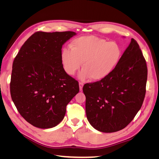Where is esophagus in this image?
Instances as JSON below:
<instances>
[{"label":"esophagus","mask_w":159,"mask_h":159,"mask_svg":"<svg viewBox=\"0 0 159 159\" xmlns=\"http://www.w3.org/2000/svg\"><path fill=\"white\" fill-rule=\"evenodd\" d=\"M79 85H80V90L81 91L83 89V86H84V84L82 82H79Z\"/></svg>","instance_id":"34e87169"}]
</instances>
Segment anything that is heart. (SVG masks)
<instances>
[{
	"mask_svg": "<svg viewBox=\"0 0 159 159\" xmlns=\"http://www.w3.org/2000/svg\"><path fill=\"white\" fill-rule=\"evenodd\" d=\"M60 54L62 68L67 74L74 75L81 66L79 78L99 81L112 73L122 56V48L117 42H108L95 36L76 38Z\"/></svg>",
	"mask_w": 159,
	"mask_h": 159,
	"instance_id": "heart-1",
	"label": "heart"
}]
</instances>
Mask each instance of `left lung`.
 <instances>
[{"mask_svg":"<svg viewBox=\"0 0 159 159\" xmlns=\"http://www.w3.org/2000/svg\"><path fill=\"white\" fill-rule=\"evenodd\" d=\"M147 80L146 60L138 43L131 38L111 74L84 85L86 115L91 125L103 133L127 127L142 106Z\"/></svg>","mask_w":159,"mask_h":159,"instance_id":"8db88e82","label":"left lung"}]
</instances>
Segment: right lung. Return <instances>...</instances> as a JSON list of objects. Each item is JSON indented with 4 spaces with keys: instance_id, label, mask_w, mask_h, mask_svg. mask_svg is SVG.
Listing matches in <instances>:
<instances>
[{
    "instance_id": "right-lung-1",
    "label": "right lung",
    "mask_w": 159,
    "mask_h": 159,
    "mask_svg": "<svg viewBox=\"0 0 159 159\" xmlns=\"http://www.w3.org/2000/svg\"><path fill=\"white\" fill-rule=\"evenodd\" d=\"M71 31L36 32L22 45L12 64L11 95L18 111L38 128L63 120L66 106L79 92L78 81L62 68L60 54Z\"/></svg>"
}]
</instances>
